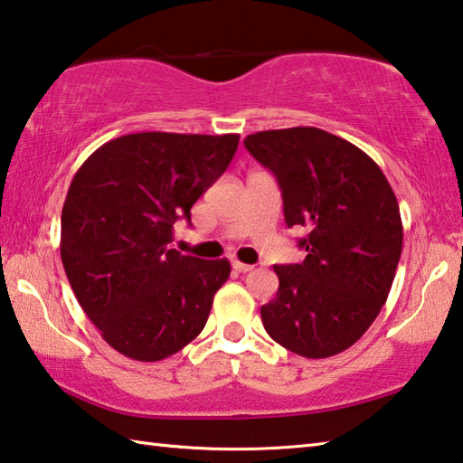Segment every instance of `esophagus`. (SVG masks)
<instances>
[{"label": "esophagus", "mask_w": 463, "mask_h": 463, "mask_svg": "<svg viewBox=\"0 0 463 463\" xmlns=\"http://www.w3.org/2000/svg\"><path fill=\"white\" fill-rule=\"evenodd\" d=\"M232 269L236 270V272H241V274H246V272H250L254 269V266H250V264H244V262H240V260H233L232 262Z\"/></svg>", "instance_id": "esophagus-1"}]
</instances>
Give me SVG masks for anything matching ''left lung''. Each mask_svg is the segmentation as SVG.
Instances as JSON below:
<instances>
[{
  "label": "left lung",
  "instance_id": "8db88e82",
  "mask_svg": "<svg viewBox=\"0 0 463 463\" xmlns=\"http://www.w3.org/2000/svg\"><path fill=\"white\" fill-rule=\"evenodd\" d=\"M246 150L277 176L288 227H305L301 264H277L264 329L303 358H329L366 334L402 252L392 186L358 146L319 128L250 134Z\"/></svg>",
  "mask_w": 463,
  "mask_h": 463
}]
</instances>
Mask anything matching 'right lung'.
I'll return each instance as SVG.
<instances>
[{"mask_svg": "<svg viewBox=\"0 0 463 463\" xmlns=\"http://www.w3.org/2000/svg\"><path fill=\"white\" fill-rule=\"evenodd\" d=\"M240 136L140 132L89 156L69 186L61 258L79 305L137 362L181 352L205 327L230 262L168 248L173 225L225 173Z\"/></svg>", "mask_w": 463, "mask_h": 463, "instance_id": "obj_1", "label": "right lung"}]
</instances>
